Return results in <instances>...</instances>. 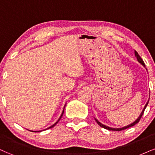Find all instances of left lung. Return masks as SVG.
Instances as JSON below:
<instances>
[{"label":"left lung","instance_id":"left-lung-1","mask_svg":"<svg viewBox=\"0 0 155 155\" xmlns=\"http://www.w3.org/2000/svg\"><path fill=\"white\" fill-rule=\"evenodd\" d=\"M135 54H136V58H137V59H138V61L140 63H141L142 65H143V66H145V63H144V62L143 61V60L141 59V58H140V57L139 56V54H138V52H137L136 51H135ZM148 103H149V101H148V102L147 103V104H146V106H144V108H143V111H142L141 114H140V116L138 117V118L137 119V120H136V121H135V122H133V123L130 124H129V125L126 126V127H122V128H112V127H107V126H106V125H104V124H101V122H98V121H97V120H96V119H95V121H96V122H97V123L99 125L101 126V127H104V128H105V129L109 130H114V131H120V130H125V129H127V128H129V127H133V126H134L135 124H136L137 123H138V122H139L140 120V118H141V117H142V115L143 114V112H144V110H145L146 107H147V105H148Z\"/></svg>","mask_w":155,"mask_h":155}]
</instances>
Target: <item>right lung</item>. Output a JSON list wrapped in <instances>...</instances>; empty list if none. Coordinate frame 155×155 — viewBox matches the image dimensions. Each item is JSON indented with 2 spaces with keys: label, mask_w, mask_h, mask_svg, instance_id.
Masks as SVG:
<instances>
[{
  "label": "right lung",
  "mask_w": 155,
  "mask_h": 155,
  "mask_svg": "<svg viewBox=\"0 0 155 155\" xmlns=\"http://www.w3.org/2000/svg\"><path fill=\"white\" fill-rule=\"evenodd\" d=\"M64 108H65V107H64ZM63 112H64V109H63V113H62L61 116H60V119H59V120H58V121H57V122H55V123H54V124H52V125H51V126H50V127H48V128H47V129L51 128V127H54V125H56V124H58V122H59V121L60 120V119H61V117H63ZM46 130H47V129H46ZM33 132H41V131H33Z\"/></svg>",
  "instance_id": "right-lung-1"
}]
</instances>
